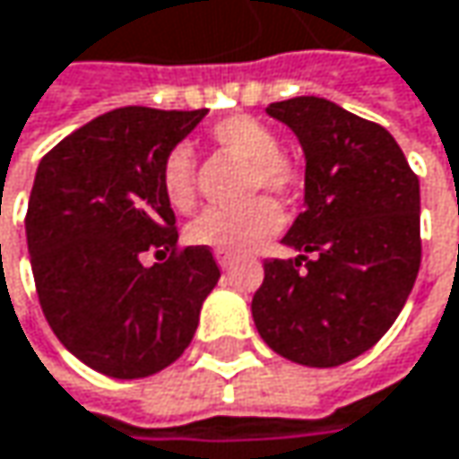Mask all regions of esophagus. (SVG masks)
<instances>
[{
    "instance_id": "34e87169",
    "label": "esophagus",
    "mask_w": 459,
    "mask_h": 459,
    "mask_svg": "<svg viewBox=\"0 0 459 459\" xmlns=\"http://www.w3.org/2000/svg\"><path fill=\"white\" fill-rule=\"evenodd\" d=\"M216 264H219L221 269H232V266H235V258L227 256V254H216Z\"/></svg>"
}]
</instances>
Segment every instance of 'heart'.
<instances>
[{"label": "heart", "instance_id": "obj_1", "mask_svg": "<svg viewBox=\"0 0 459 459\" xmlns=\"http://www.w3.org/2000/svg\"><path fill=\"white\" fill-rule=\"evenodd\" d=\"M208 137L221 152L248 166L246 198H254L261 190L282 198L299 187V169L280 155L277 134L266 124L251 116H227L211 126ZM160 187L174 211H190L195 205V160L187 147L179 144L163 158ZM280 227L282 219L274 203L254 201L235 211H205L190 224L187 240L216 254L246 256L274 238Z\"/></svg>", "mask_w": 459, "mask_h": 459}]
</instances>
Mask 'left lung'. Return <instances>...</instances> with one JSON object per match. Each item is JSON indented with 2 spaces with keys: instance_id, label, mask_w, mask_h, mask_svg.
I'll return each mask as SVG.
<instances>
[{
  "instance_id": "left-lung-1",
  "label": "left lung",
  "mask_w": 459,
  "mask_h": 459,
  "mask_svg": "<svg viewBox=\"0 0 459 459\" xmlns=\"http://www.w3.org/2000/svg\"><path fill=\"white\" fill-rule=\"evenodd\" d=\"M304 150V211L282 243L296 258L264 264L251 312L280 357L338 368L385 335L420 269V182L373 121L322 97L272 102ZM305 264L304 270L298 266Z\"/></svg>"
}]
</instances>
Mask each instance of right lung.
I'll list each match as a JSON object with an SVG mask.
<instances>
[{
  "label": "right lung",
  "mask_w": 459,
  "mask_h": 459,
  "mask_svg": "<svg viewBox=\"0 0 459 459\" xmlns=\"http://www.w3.org/2000/svg\"><path fill=\"white\" fill-rule=\"evenodd\" d=\"M205 113L118 108L36 169L26 238L41 312L76 359L108 377H147L177 362L221 277L208 248L177 246L160 187L163 158ZM147 253L169 258L147 267Z\"/></svg>",
  "instance_id": "right-lung-1"
}]
</instances>
